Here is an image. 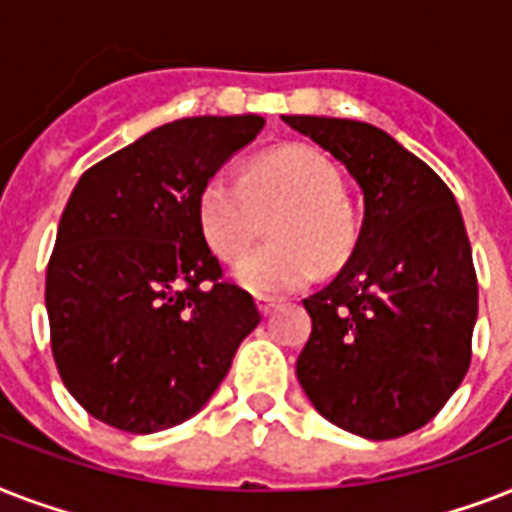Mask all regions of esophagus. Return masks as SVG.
<instances>
[{"instance_id":"34e87169","label":"esophagus","mask_w":512,"mask_h":512,"mask_svg":"<svg viewBox=\"0 0 512 512\" xmlns=\"http://www.w3.org/2000/svg\"><path fill=\"white\" fill-rule=\"evenodd\" d=\"M276 308H279V300H276V297H257V311L263 313V316H271Z\"/></svg>"}]
</instances>
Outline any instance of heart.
<instances>
[{"mask_svg":"<svg viewBox=\"0 0 512 512\" xmlns=\"http://www.w3.org/2000/svg\"><path fill=\"white\" fill-rule=\"evenodd\" d=\"M342 177L327 156L308 146H287L249 164L241 175L220 170L199 196L204 239L223 260L255 241L263 215L284 207L271 228L276 244L252 249L233 265V279L252 295L279 297L335 271L353 247V220Z\"/></svg>","mask_w":512,"mask_h":512,"instance_id":"obj_1","label":"heart"}]
</instances>
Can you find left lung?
<instances>
[{"label": "left lung", "instance_id": "left-lung-1", "mask_svg": "<svg viewBox=\"0 0 512 512\" xmlns=\"http://www.w3.org/2000/svg\"><path fill=\"white\" fill-rule=\"evenodd\" d=\"M284 122L345 164L364 193L356 247L303 300L313 329L297 380L316 412L372 441L422 428L470 366L478 281L452 191L385 130L353 119Z\"/></svg>", "mask_w": 512, "mask_h": 512}]
</instances>
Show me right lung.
Segmentation results:
<instances>
[{
	"mask_svg": "<svg viewBox=\"0 0 512 512\" xmlns=\"http://www.w3.org/2000/svg\"><path fill=\"white\" fill-rule=\"evenodd\" d=\"M263 124L255 114L162 124L71 191L44 305L60 380L95 420L140 436L180 425L260 324L252 295L223 281L199 196Z\"/></svg>",
	"mask_w": 512,
	"mask_h": 512,
	"instance_id": "add662e5",
	"label": "right lung"
}]
</instances>
